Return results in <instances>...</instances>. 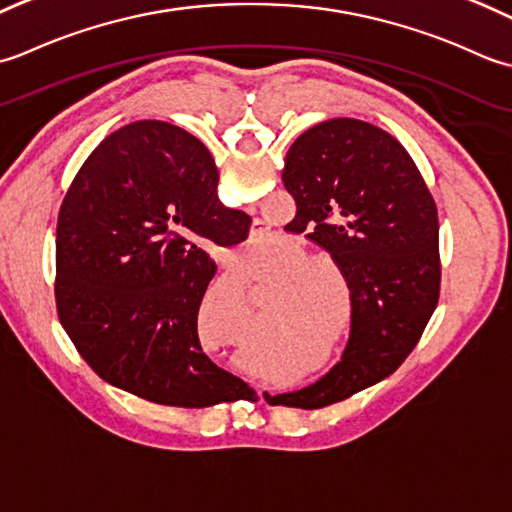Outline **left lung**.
<instances>
[{
    "mask_svg": "<svg viewBox=\"0 0 512 512\" xmlns=\"http://www.w3.org/2000/svg\"><path fill=\"white\" fill-rule=\"evenodd\" d=\"M294 232L320 245L347 278L351 333L340 360L269 404L322 409L391 375L440 298L437 210L402 143L360 119L322 121L291 143L283 170Z\"/></svg>",
    "mask_w": 512,
    "mask_h": 512,
    "instance_id": "1",
    "label": "left lung"
}]
</instances>
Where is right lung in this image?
<instances>
[{"mask_svg":"<svg viewBox=\"0 0 512 512\" xmlns=\"http://www.w3.org/2000/svg\"><path fill=\"white\" fill-rule=\"evenodd\" d=\"M210 150L183 128L137 121L103 139L61 203L55 300L99 378L183 409L252 400L205 356L196 316L216 271L205 245H236L252 218L216 198Z\"/></svg>","mask_w":512,"mask_h":512,"instance_id":"right-lung-1","label":"right lung"}]
</instances>
